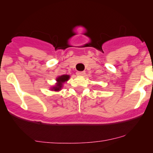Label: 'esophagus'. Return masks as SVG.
<instances>
[{"instance_id": "34e87169", "label": "esophagus", "mask_w": 153, "mask_h": 153, "mask_svg": "<svg viewBox=\"0 0 153 153\" xmlns=\"http://www.w3.org/2000/svg\"><path fill=\"white\" fill-rule=\"evenodd\" d=\"M76 74L78 75V76H84V75H85V72H77Z\"/></svg>"}]
</instances>
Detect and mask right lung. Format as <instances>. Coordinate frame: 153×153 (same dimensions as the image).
Instances as JSON below:
<instances>
[{
    "label": "right lung",
    "mask_w": 153,
    "mask_h": 153,
    "mask_svg": "<svg viewBox=\"0 0 153 153\" xmlns=\"http://www.w3.org/2000/svg\"><path fill=\"white\" fill-rule=\"evenodd\" d=\"M70 76L68 74H63L61 75V76H58L56 78V84L53 85V87L51 88V90L53 91L58 92L60 91V90L63 87V85L65 83H66L67 81L69 80Z\"/></svg>",
    "instance_id": "add662e5"
}]
</instances>
